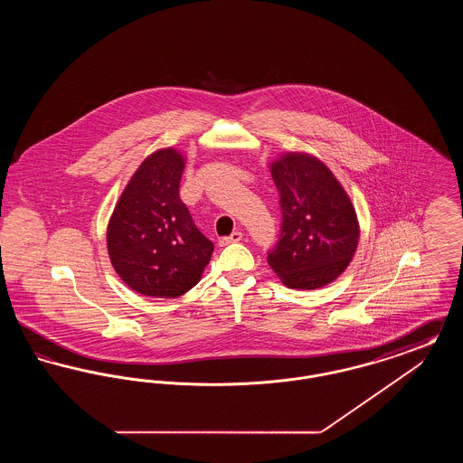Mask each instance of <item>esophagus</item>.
<instances>
[{
    "label": "esophagus",
    "mask_w": 463,
    "mask_h": 463,
    "mask_svg": "<svg viewBox=\"0 0 463 463\" xmlns=\"http://www.w3.org/2000/svg\"><path fill=\"white\" fill-rule=\"evenodd\" d=\"M241 240L242 232L236 231V232H232L231 236H225V238H222L221 246H225V244H232V242H240Z\"/></svg>",
    "instance_id": "1"
}]
</instances>
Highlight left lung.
Listing matches in <instances>:
<instances>
[{"mask_svg":"<svg viewBox=\"0 0 463 463\" xmlns=\"http://www.w3.org/2000/svg\"><path fill=\"white\" fill-rule=\"evenodd\" d=\"M279 193L281 232L267 262L283 285L316 289L335 281L351 264L359 223L353 203L314 156L288 153L270 163Z\"/></svg>","mask_w":463,"mask_h":463,"instance_id":"left-lung-1","label":"left lung"}]
</instances>
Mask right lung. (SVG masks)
<instances>
[{"mask_svg": "<svg viewBox=\"0 0 463 463\" xmlns=\"http://www.w3.org/2000/svg\"><path fill=\"white\" fill-rule=\"evenodd\" d=\"M185 161L174 149L147 156L125 187L108 225V251L133 291L176 298L198 285L213 253L178 196Z\"/></svg>", "mask_w": 463, "mask_h": 463, "instance_id": "add662e5", "label": "right lung"}]
</instances>
